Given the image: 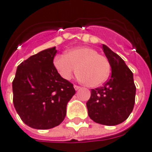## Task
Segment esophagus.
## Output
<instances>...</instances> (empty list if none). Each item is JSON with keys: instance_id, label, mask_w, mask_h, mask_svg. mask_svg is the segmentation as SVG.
<instances>
[{"instance_id": "34e87169", "label": "esophagus", "mask_w": 152, "mask_h": 152, "mask_svg": "<svg viewBox=\"0 0 152 152\" xmlns=\"http://www.w3.org/2000/svg\"><path fill=\"white\" fill-rule=\"evenodd\" d=\"M74 88H75V90H78L80 89V86H77V85H74Z\"/></svg>"}]
</instances>
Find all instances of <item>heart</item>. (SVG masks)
<instances>
[{
  "label": "heart",
  "mask_w": 152,
  "mask_h": 152,
  "mask_svg": "<svg viewBox=\"0 0 152 152\" xmlns=\"http://www.w3.org/2000/svg\"><path fill=\"white\" fill-rule=\"evenodd\" d=\"M53 64L65 80H70L77 71L79 79L90 87L104 83L110 70L107 58L89 47L74 48L66 52V56H56Z\"/></svg>",
  "instance_id": "heart-1"
}]
</instances>
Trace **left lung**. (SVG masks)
Wrapping results in <instances>:
<instances>
[{"label": "left lung", "mask_w": 152, "mask_h": 152, "mask_svg": "<svg viewBox=\"0 0 152 152\" xmlns=\"http://www.w3.org/2000/svg\"><path fill=\"white\" fill-rule=\"evenodd\" d=\"M102 48L111 66V76L104 86L92 89L86 107L94 122L113 126L127 120L133 110L136 86L133 72L124 61L105 45Z\"/></svg>", "instance_id": "obj_1"}]
</instances>
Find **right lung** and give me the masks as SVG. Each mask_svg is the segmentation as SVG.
Returning <instances> with one entry per match:
<instances>
[{
  "instance_id": "obj_1",
  "label": "right lung",
  "mask_w": 152,
  "mask_h": 152,
  "mask_svg": "<svg viewBox=\"0 0 152 152\" xmlns=\"http://www.w3.org/2000/svg\"><path fill=\"white\" fill-rule=\"evenodd\" d=\"M56 47L29 57L18 66L12 82L13 103L25 124L46 130L59 125L66 106L75 94L72 83L59 75L53 64Z\"/></svg>"
}]
</instances>
